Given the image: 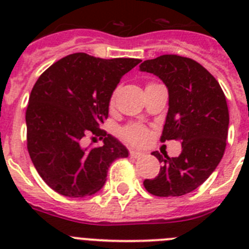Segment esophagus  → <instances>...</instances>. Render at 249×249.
<instances>
[{
    "label": "esophagus",
    "instance_id": "1",
    "mask_svg": "<svg viewBox=\"0 0 249 249\" xmlns=\"http://www.w3.org/2000/svg\"><path fill=\"white\" fill-rule=\"evenodd\" d=\"M141 156H143V153H142V152L133 151V149H132V151H129V157H132V158H140Z\"/></svg>",
    "mask_w": 249,
    "mask_h": 249
}]
</instances>
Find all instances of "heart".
<instances>
[{
  "label": "heart",
  "instance_id": "1",
  "mask_svg": "<svg viewBox=\"0 0 249 249\" xmlns=\"http://www.w3.org/2000/svg\"><path fill=\"white\" fill-rule=\"evenodd\" d=\"M114 94H112L109 98V106H113ZM120 136L128 143L135 144V146H142L148 138V129L140 123H129L123 127L120 131Z\"/></svg>",
  "mask_w": 249,
  "mask_h": 249
}]
</instances>
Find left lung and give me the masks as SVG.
Listing matches in <instances>:
<instances>
[{"instance_id":"left-lung-1","label":"left lung","mask_w":249,"mask_h":249,"mask_svg":"<svg viewBox=\"0 0 249 249\" xmlns=\"http://www.w3.org/2000/svg\"><path fill=\"white\" fill-rule=\"evenodd\" d=\"M140 70L158 76L168 89L169 108L160 141L182 142L178 157L152 153L162 167L143 186L158 197L187 195L212 175L223 157L230 124L226 96L218 81L188 57L163 54L142 62Z\"/></svg>"}]
</instances>
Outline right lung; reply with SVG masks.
<instances>
[{"instance_id": "obj_1", "label": "right lung", "mask_w": 249, "mask_h": 249, "mask_svg": "<svg viewBox=\"0 0 249 249\" xmlns=\"http://www.w3.org/2000/svg\"><path fill=\"white\" fill-rule=\"evenodd\" d=\"M137 58H96L86 53L63 57L35 83L26 111L27 149L43 181L59 195L80 198L94 195L108 167L128 151L101 129L108 117L109 98ZM104 140L85 149L83 138Z\"/></svg>"}]
</instances>
